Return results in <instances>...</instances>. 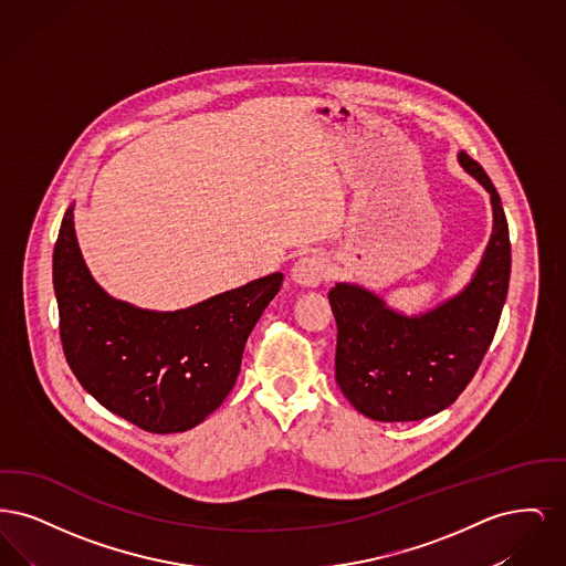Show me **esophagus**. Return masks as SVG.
Segmentation results:
<instances>
[{
  "label": "esophagus",
  "mask_w": 566,
  "mask_h": 566,
  "mask_svg": "<svg viewBox=\"0 0 566 566\" xmlns=\"http://www.w3.org/2000/svg\"><path fill=\"white\" fill-rule=\"evenodd\" d=\"M326 273H328V265H326L323 256L307 254V256H301L293 265L291 277H293L295 284L303 286V289H314L323 282Z\"/></svg>",
  "instance_id": "esophagus-1"
}]
</instances>
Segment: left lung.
<instances>
[{"label":"left lung","instance_id":"1","mask_svg":"<svg viewBox=\"0 0 566 566\" xmlns=\"http://www.w3.org/2000/svg\"><path fill=\"white\" fill-rule=\"evenodd\" d=\"M458 161L488 192L492 235L471 282L420 316H405L376 293L335 284L328 303L337 323L335 379L363 416L411 422L439 413L473 379L496 333L512 273L510 227L484 167L467 153Z\"/></svg>","mask_w":566,"mask_h":566}]
</instances>
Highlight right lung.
Returning a JSON list of instances; mask_svg holds the SVG:
<instances>
[{
    "instance_id": "right-lung-1",
    "label": "right lung",
    "mask_w": 566,
    "mask_h": 566,
    "mask_svg": "<svg viewBox=\"0 0 566 566\" xmlns=\"http://www.w3.org/2000/svg\"><path fill=\"white\" fill-rule=\"evenodd\" d=\"M282 280L275 271L176 312L135 307L93 280L70 206L53 254L67 365L91 397L135 427L159 434L189 431L231 392L248 335Z\"/></svg>"
}]
</instances>
